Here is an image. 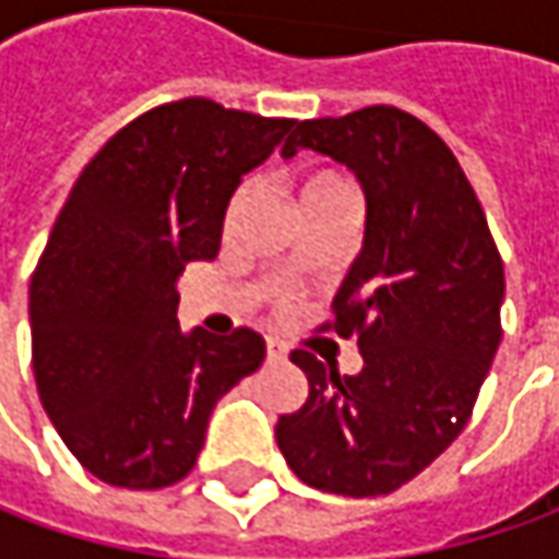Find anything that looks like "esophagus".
<instances>
[{
	"instance_id": "obj_1",
	"label": "esophagus",
	"mask_w": 559,
	"mask_h": 559,
	"mask_svg": "<svg viewBox=\"0 0 559 559\" xmlns=\"http://www.w3.org/2000/svg\"><path fill=\"white\" fill-rule=\"evenodd\" d=\"M286 352H283V345H276V342H267V360H283Z\"/></svg>"
}]
</instances>
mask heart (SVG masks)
Wrapping results in <instances>:
<instances>
[{
    "label": "heart",
    "instance_id": "1",
    "mask_svg": "<svg viewBox=\"0 0 559 559\" xmlns=\"http://www.w3.org/2000/svg\"><path fill=\"white\" fill-rule=\"evenodd\" d=\"M338 195H355V189H352V183H348L342 174H335V170H308V174H301V180H298V202H301V207L330 202V199H338ZM246 199L248 186H242V189L233 195V202H229V217H236V214L242 211Z\"/></svg>",
    "mask_w": 559,
    "mask_h": 559
}]
</instances>
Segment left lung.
<instances>
[{
	"instance_id": "left-lung-1",
	"label": "left lung",
	"mask_w": 559,
	"mask_h": 559,
	"mask_svg": "<svg viewBox=\"0 0 559 559\" xmlns=\"http://www.w3.org/2000/svg\"><path fill=\"white\" fill-rule=\"evenodd\" d=\"M313 148L355 170L364 248L323 330L357 338L364 370L338 376L292 352L308 401L276 444L311 488L376 498L411 483L461 436L501 345L504 261L454 152L392 105L301 120L283 158Z\"/></svg>"
}]
</instances>
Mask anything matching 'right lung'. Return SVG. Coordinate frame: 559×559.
<instances>
[{
    "mask_svg": "<svg viewBox=\"0 0 559 559\" xmlns=\"http://www.w3.org/2000/svg\"><path fill=\"white\" fill-rule=\"evenodd\" d=\"M295 127L211 98L130 120L83 167L31 280L36 392L96 479L164 488L202 451L211 411L264 360L239 326L180 333L177 276L221 251L226 204Z\"/></svg>",
    "mask_w": 559,
    "mask_h": 559,
    "instance_id": "obj_1",
    "label": "right lung"
}]
</instances>
